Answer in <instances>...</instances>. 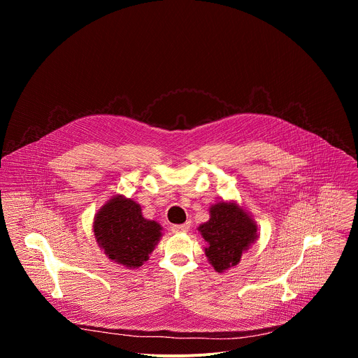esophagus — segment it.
Instances as JSON below:
<instances>
[{"label":"esophagus","instance_id":"1","mask_svg":"<svg viewBox=\"0 0 358 358\" xmlns=\"http://www.w3.org/2000/svg\"><path fill=\"white\" fill-rule=\"evenodd\" d=\"M188 229H189V222H185V224H181V225H173V227H171V231L176 232V234L187 232Z\"/></svg>","mask_w":358,"mask_h":358}]
</instances>
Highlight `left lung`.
<instances>
[{
  "instance_id": "8db88e82",
  "label": "left lung",
  "mask_w": 358,
  "mask_h": 358,
  "mask_svg": "<svg viewBox=\"0 0 358 358\" xmlns=\"http://www.w3.org/2000/svg\"><path fill=\"white\" fill-rule=\"evenodd\" d=\"M207 242L206 257L222 273L239 264L242 253L258 239V225L235 201H220L210 208V220L198 227Z\"/></svg>"
}]
</instances>
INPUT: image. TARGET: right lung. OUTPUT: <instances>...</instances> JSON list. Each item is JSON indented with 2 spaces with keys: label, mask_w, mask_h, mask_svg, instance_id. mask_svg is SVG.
Masks as SVG:
<instances>
[{
  "label": "right lung",
  "mask_w": 358,
  "mask_h": 358,
  "mask_svg": "<svg viewBox=\"0 0 358 358\" xmlns=\"http://www.w3.org/2000/svg\"><path fill=\"white\" fill-rule=\"evenodd\" d=\"M163 227L145 220L140 203L124 195L112 196L93 220V234L106 257L127 269H137L156 248Z\"/></svg>",
  "instance_id": "obj_1"
}]
</instances>
